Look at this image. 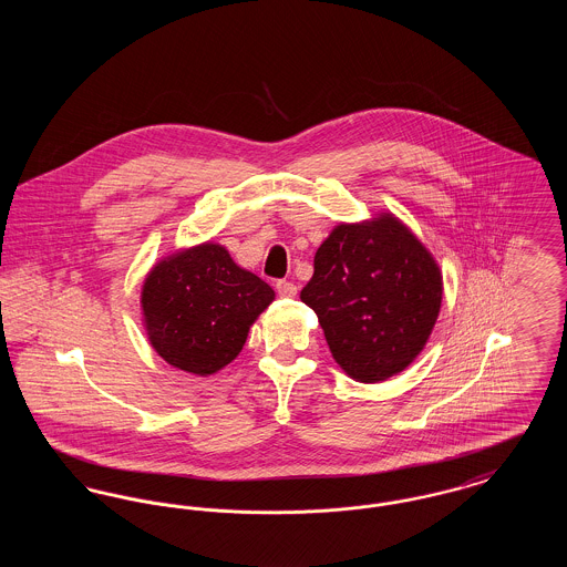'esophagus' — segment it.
Segmentation results:
<instances>
[{
	"instance_id": "34e87169",
	"label": "esophagus",
	"mask_w": 567,
	"mask_h": 567,
	"mask_svg": "<svg viewBox=\"0 0 567 567\" xmlns=\"http://www.w3.org/2000/svg\"><path fill=\"white\" fill-rule=\"evenodd\" d=\"M276 291H278L280 297H296L297 287L293 282H289V280H278L276 282Z\"/></svg>"
}]
</instances>
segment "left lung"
Here are the masks:
<instances>
[{
	"mask_svg": "<svg viewBox=\"0 0 567 567\" xmlns=\"http://www.w3.org/2000/svg\"><path fill=\"white\" fill-rule=\"evenodd\" d=\"M338 365L361 382L402 372L423 351L442 301V276L395 216L338 225L301 289Z\"/></svg>",
	"mask_w": 567,
	"mask_h": 567,
	"instance_id": "left-lung-1",
	"label": "left lung"
}]
</instances>
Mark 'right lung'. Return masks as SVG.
<instances>
[{
  "label": "right lung",
  "mask_w": 567,
  "mask_h": 567,
  "mask_svg": "<svg viewBox=\"0 0 567 567\" xmlns=\"http://www.w3.org/2000/svg\"><path fill=\"white\" fill-rule=\"evenodd\" d=\"M271 299L270 285L238 268L218 244L163 259L142 289L153 349L197 377L215 374L238 357L250 324Z\"/></svg>",
  "instance_id": "add662e5"
}]
</instances>
